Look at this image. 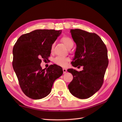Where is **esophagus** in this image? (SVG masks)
<instances>
[{
	"label": "esophagus",
	"instance_id": "34e87169",
	"mask_svg": "<svg viewBox=\"0 0 122 122\" xmlns=\"http://www.w3.org/2000/svg\"><path fill=\"white\" fill-rule=\"evenodd\" d=\"M63 73H64V74L66 73V71H67L66 69H65V68H63Z\"/></svg>",
	"mask_w": 122,
	"mask_h": 122
}]
</instances>
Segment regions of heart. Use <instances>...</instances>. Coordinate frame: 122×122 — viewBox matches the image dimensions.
<instances>
[{"mask_svg":"<svg viewBox=\"0 0 122 122\" xmlns=\"http://www.w3.org/2000/svg\"><path fill=\"white\" fill-rule=\"evenodd\" d=\"M61 41L63 43V44L65 45L67 48L69 49L72 48L73 47L74 45L73 41L70 38L67 36H64L61 39ZM53 45L51 46V51L53 50ZM69 61V59L68 58H64V57H61V56H58L54 59V62L57 65L61 66H66L67 63Z\"/></svg>","mask_w":122,"mask_h":122,"instance_id":"heart-1","label":"heart"}]
</instances>
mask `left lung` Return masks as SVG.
Here are the masks:
<instances>
[{
  "mask_svg": "<svg viewBox=\"0 0 122 122\" xmlns=\"http://www.w3.org/2000/svg\"><path fill=\"white\" fill-rule=\"evenodd\" d=\"M70 32L76 48L72 62L74 67L83 66L78 72L73 69L68 71L73 79L68 85L69 91L80 99L89 98L102 86L108 60L107 46L94 33L81 29H71Z\"/></svg>",
  "mask_w": 122,
  "mask_h": 122,
  "instance_id": "left-lung-1",
  "label": "left lung"
}]
</instances>
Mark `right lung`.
I'll return each mask as SVG.
<instances>
[{
    "mask_svg": "<svg viewBox=\"0 0 122 122\" xmlns=\"http://www.w3.org/2000/svg\"><path fill=\"white\" fill-rule=\"evenodd\" d=\"M61 30L39 29L20 36L12 50V66L24 94L32 99L45 97L54 81L63 74L61 66L51 65L42 69L41 60H48L51 46Z\"/></svg>",
    "mask_w": 122,
    "mask_h": 122,
    "instance_id": "add662e5",
    "label": "right lung"
}]
</instances>
